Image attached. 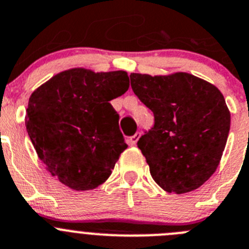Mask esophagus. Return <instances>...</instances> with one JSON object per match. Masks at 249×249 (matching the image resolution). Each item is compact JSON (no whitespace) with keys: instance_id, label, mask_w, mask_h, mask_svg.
Returning <instances> with one entry per match:
<instances>
[{"instance_id":"esophagus-1","label":"esophagus","mask_w":249,"mask_h":249,"mask_svg":"<svg viewBox=\"0 0 249 249\" xmlns=\"http://www.w3.org/2000/svg\"><path fill=\"white\" fill-rule=\"evenodd\" d=\"M139 139H140V132H136L135 135H132L131 138L129 139L130 145H136V142L139 141Z\"/></svg>"}]
</instances>
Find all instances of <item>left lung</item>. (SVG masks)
Returning <instances> with one entry per match:
<instances>
[{"label": "left lung", "mask_w": 249, "mask_h": 249, "mask_svg": "<svg viewBox=\"0 0 249 249\" xmlns=\"http://www.w3.org/2000/svg\"><path fill=\"white\" fill-rule=\"evenodd\" d=\"M131 88L153 111L155 126L138 146L153 180L167 193L198 189L221 161L231 124L224 96L187 72L131 73Z\"/></svg>", "instance_id": "left-lung-1"}]
</instances>
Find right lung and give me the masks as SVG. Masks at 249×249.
Returning <instances> with one entry per match:
<instances>
[{
	"label": "right lung",
	"instance_id": "add662e5",
	"mask_svg": "<svg viewBox=\"0 0 249 249\" xmlns=\"http://www.w3.org/2000/svg\"><path fill=\"white\" fill-rule=\"evenodd\" d=\"M129 88L126 71L59 72L29 97L25 127L46 171L73 190L106 182L126 150L110 101Z\"/></svg>",
	"mask_w": 249,
	"mask_h": 249
}]
</instances>
